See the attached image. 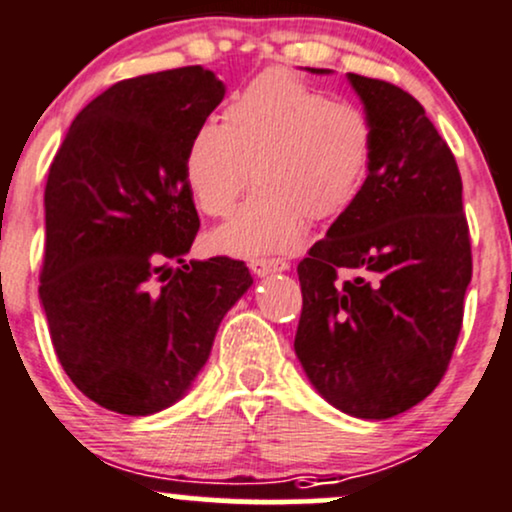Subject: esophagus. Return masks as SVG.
I'll return each instance as SVG.
<instances>
[{
    "instance_id": "1",
    "label": "esophagus",
    "mask_w": 512,
    "mask_h": 512,
    "mask_svg": "<svg viewBox=\"0 0 512 512\" xmlns=\"http://www.w3.org/2000/svg\"><path fill=\"white\" fill-rule=\"evenodd\" d=\"M250 269L255 277H269V274L274 272H286V269H289V262L274 260V257H257V260H250Z\"/></svg>"
}]
</instances>
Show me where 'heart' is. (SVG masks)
Wrapping results in <instances>:
<instances>
[{
    "mask_svg": "<svg viewBox=\"0 0 512 512\" xmlns=\"http://www.w3.org/2000/svg\"><path fill=\"white\" fill-rule=\"evenodd\" d=\"M372 150L362 111L289 72H265L230 99L223 123L196 128L184 177L206 216H226L252 174L257 189L213 230L211 247L230 257L274 255L301 243L306 216H338L357 199Z\"/></svg>",
    "mask_w": 512,
    "mask_h": 512,
    "instance_id": "1",
    "label": "heart"
}]
</instances>
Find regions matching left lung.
<instances>
[{
	"label": "left lung",
	"mask_w": 512,
	"mask_h": 512,
	"mask_svg": "<svg viewBox=\"0 0 512 512\" xmlns=\"http://www.w3.org/2000/svg\"><path fill=\"white\" fill-rule=\"evenodd\" d=\"M347 80L372 126V162L357 199L299 265L294 350L330 406L386 420L447 372L471 282L469 226L457 162L420 101L396 84Z\"/></svg>",
	"instance_id": "8db88e82"
}]
</instances>
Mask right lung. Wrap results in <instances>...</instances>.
<instances>
[{"instance_id": "add662e5", "label": "right lung", "mask_w": 512, "mask_h": 512, "mask_svg": "<svg viewBox=\"0 0 512 512\" xmlns=\"http://www.w3.org/2000/svg\"><path fill=\"white\" fill-rule=\"evenodd\" d=\"M223 94L201 65L116 82L50 165L38 294L65 374L109 411L177 403L252 286L238 260H184L199 230L184 155Z\"/></svg>"}]
</instances>
